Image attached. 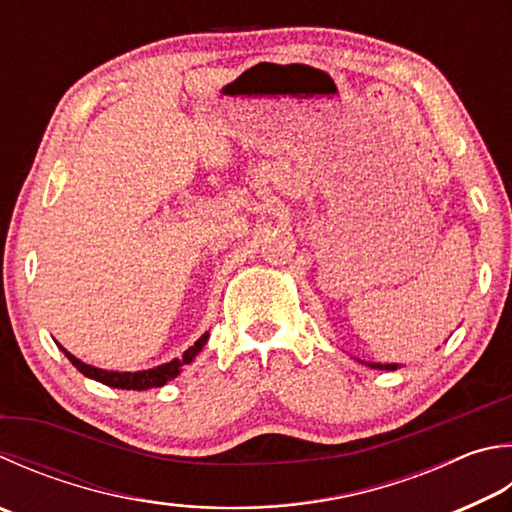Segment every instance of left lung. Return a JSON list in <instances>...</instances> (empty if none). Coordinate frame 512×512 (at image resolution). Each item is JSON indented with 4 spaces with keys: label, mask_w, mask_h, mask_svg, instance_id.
Returning a JSON list of instances; mask_svg holds the SVG:
<instances>
[{
    "label": "left lung",
    "mask_w": 512,
    "mask_h": 512,
    "mask_svg": "<svg viewBox=\"0 0 512 512\" xmlns=\"http://www.w3.org/2000/svg\"><path fill=\"white\" fill-rule=\"evenodd\" d=\"M369 367H374V369H396V365H378V362H369Z\"/></svg>",
    "instance_id": "1"
}]
</instances>
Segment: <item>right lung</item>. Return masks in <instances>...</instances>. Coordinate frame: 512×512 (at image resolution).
<instances>
[{"mask_svg":"<svg viewBox=\"0 0 512 512\" xmlns=\"http://www.w3.org/2000/svg\"><path fill=\"white\" fill-rule=\"evenodd\" d=\"M208 342V333H203V336L194 342V345L183 353V358L179 360H170L165 362V365L161 367H154V369H145V371H105V369H96L91 365H85V362H80L76 356H71V353L60 347L64 351V356H67L71 360V365L76 367L80 374H85L87 378H94L98 380V383L102 385H109V387H116V389H150V387H161L165 385L167 380H172L179 376V371L183 365H188V362L194 360V356L203 349V345Z\"/></svg>","mask_w":512,"mask_h":512,"instance_id":"obj_1","label":"right lung"}]
</instances>
